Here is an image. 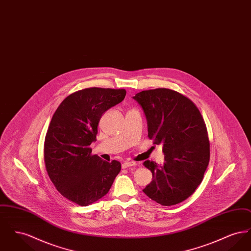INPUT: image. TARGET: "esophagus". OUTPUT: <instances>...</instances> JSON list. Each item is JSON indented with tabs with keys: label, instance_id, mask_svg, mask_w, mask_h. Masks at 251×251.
I'll use <instances>...</instances> for the list:
<instances>
[{
	"label": "esophagus",
	"instance_id": "obj_1",
	"mask_svg": "<svg viewBox=\"0 0 251 251\" xmlns=\"http://www.w3.org/2000/svg\"><path fill=\"white\" fill-rule=\"evenodd\" d=\"M133 166H136V163L135 162H132V161H127V162H124L122 164V168H127V167H133Z\"/></svg>",
	"mask_w": 251,
	"mask_h": 251
}]
</instances>
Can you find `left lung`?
<instances>
[{"instance_id":"left-lung-1","label":"left lung","mask_w":251,"mask_h":251,"mask_svg":"<svg viewBox=\"0 0 251 251\" xmlns=\"http://www.w3.org/2000/svg\"><path fill=\"white\" fill-rule=\"evenodd\" d=\"M143 109L148 136L162 145L163 165L147 160L152 180L143 192L171 206L188 199L202 181L210 161V142L202 116L187 97L168 88L144 90L132 97Z\"/></svg>"}]
</instances>
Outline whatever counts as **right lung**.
I'll list each match as a JSON object with an SVG mask.
<instances>
[{"label":"right lung","instance_id":"right-lung-1","mask_svg":"<svg viewBox=\"0 0 251 251\" xmlns=\"http://www.w3.org/2000/svg\"><path fill=\"white\" fill-rule=\"evenodd\" d=\"M126 96L125 89L90 87L68 96L53 114L44 143L49 177L62 196L80 206L110 190L121 165L91 154L101 116Z\"/></svg>","mask_w":251,"mask_h":251}]
</instances>
